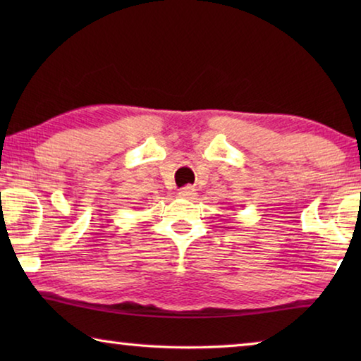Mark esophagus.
<instances>
[{"label": "esophagus", "instance_id": "obj_1", "mask_svg": "<svg viewBox=\"0 0 361 361\" xmlns=\"http://www.w3.org/2000/svg\"><path fill=\"white\" fill-rule=\"evenodd\" d=\"M178 194H180V197H183V199H192L197 192H195L194 188H181Z\"/></svg>", "mask_w": 361, "mask_h": 361}]
</instances>
